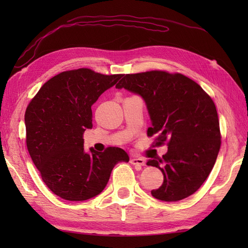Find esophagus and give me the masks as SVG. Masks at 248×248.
<instances>
[{"label":"esophagus","mask_w":248,"mask_h":248,"mask_svg":"<svg viewBox=\"0 0 248 248\" xmlns=\"http://www.w3.org/2000/svg\"><path fill=\"white\" fill-rule=\"evenodd\" d=\"M131 163H132L133 165L144 166L146 164V161L143 157H132V159H131Z\"/></svg>","instance_id":"obj_1"}]
</instances>
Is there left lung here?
<instances>
[{"mask_svg":"<svg viewBox=\"0 0 248 248\" xmlns=\"http://www.w3.org/2000/svg\"><path fill=\"white\" fill-rule=\"evenodd\" d=\"M116 88L141 96L151 119L147 135H157L154 146H168L162 157L147 162L164 176L152 196L163 202L191 196L211 172L220 148L219 121L211 97L189 78L162 70L125 75Z\"/></svg>","mask_w":248,"mask_h":248,"instance_id":"obj_1","label":"left lung"}]
</instances>
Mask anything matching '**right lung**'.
<instances>
[{
	"label": "right lung",
	"instance_id": "right-lung-1",
	"mask_svg": "<svg viewBox=\"0 0 248 248\" xmlns=\"http://www.w3.org/2000/svg\"><path fill=\"white\" fill-rule=\"evenodd\" d=\"M123 75H101L88 68L61 72L46 82L25 110L26 146L41 179L70 202L101 193L118 162L129 155L118 147L84 151L83 134L93 128L92 105Z\"/></svg>",
	"mask_w": 248,
	"mask_h": 248
}]
</instances>
